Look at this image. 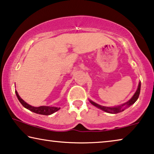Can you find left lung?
Segmentation results:
<instances>
[{"label":"left lung","instance_id":"left-lung-1","mask_svg":"<svg viewBox=\"0 0 154 154\" xmlns=\"http://www.w3.org/2000/svg\"><path fill=\"white\" fill-rule=\"evenodd\" d=\"M140 88H141V82H139V85H138L137 89V91H136V92L135 93V94L133 95V96L132 97V98L130 99L128 101L126 102V103H123V105H121L120 106H116V107H105V106L100 105H98V104H97L96 103H94V102L90 100H89V101L93 105L96 106V107L99 108V109L103 110V111L107 112V113L117 114V113H119V112H123L125 109H126L127 107H130V106L132 105L133 104H134L136 101H137V100L138 99V98H139V96H140Z\"/></svg>","mask_w":154,"mask_h":154}]
</instances>
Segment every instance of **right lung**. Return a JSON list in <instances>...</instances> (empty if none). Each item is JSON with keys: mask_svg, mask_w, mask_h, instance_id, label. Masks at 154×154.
I'll list each match as a JSON object with an SVG mask.
<instances>
[{"mask_svg": "<svg viewBox=\"0 0 154 154\" xmlns=\"http://www.w3.org/2000/svg\"><path fill=\"white\" fill-rule=\"evenodd\" d=\"M16 93L17 97L18 98L19 101L20 102L21 105H22L25 108H26L30 111L34 112V113L42 114V115H50V114L54 113V112H57L58 110L60 109V107H49V106H40V107H33L29 105V104L23 101L22 99L20 98L19 96L18 93L17 91H15Z\"/></svg>", "mask_w": 154, "mask_h": 154, "instance_id": "add662e5", "label": "right lung"}]
</instances>
